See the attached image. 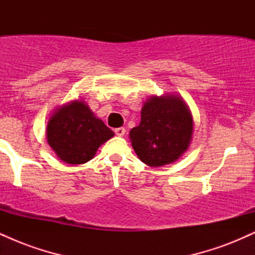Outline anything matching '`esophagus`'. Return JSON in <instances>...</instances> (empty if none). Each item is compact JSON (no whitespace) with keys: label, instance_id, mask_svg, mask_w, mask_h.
Returning a JSON list of instances; mask_svg holds the SVG:
<instances>
[{"label":"esophagus","instance_id":"esophagus-1","mask_svg":"<svg viewBox=\"0 0 255 255\" xmlns=\"http://www.w3.org/2000/svg\"><path fill=\"white\" fill-rule=\"evenodd\" d=\"M125 133H126V129H125L124 127L116 128V129H115V134H116V135H118V136H124Z\"/></svg>","mask_w":255,"mask_h":255}]
</instances>
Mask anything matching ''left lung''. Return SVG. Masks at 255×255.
<instances>
[{
  "label": "left lung",
  "instance_id": "1",
  "mask_svg": "<svg viewBox=\"0 0 255 255\" xmlns=\"http://www.w3.org/2000/svg\"><path fill=\"white\" fill-rule=\"evenodd\" d=\"M194 121L191 109L176 93L152 96L141 108V121L129 139L136 156L150 166L176 162L192 142Z\"/></svg>",
  "mask_w": 255,
  "mask_h": 255
}]
</instances>
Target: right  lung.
Returning <instances> with one entry per match:
<instances>
[{"label":"right lung","mask_w":255,"mask_h":255,"mask_svg":"<svg viewBox=\"0 0 255 255\" xmlns=\"http://www.w3.org/2000/svg\"><path fill=\"white\" fill-rule=\"evenodd\" d=\"M114 131L93 114L83 99L58 107L46 126V140L55 154L67 164H84Z\"/></svg>","instance_id":"right-lung-1"}]
</instances>
